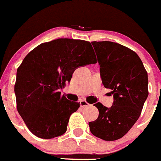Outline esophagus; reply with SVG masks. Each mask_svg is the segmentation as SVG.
Wrapping results in <instances>:
<instances>
[{"instance_id": "obj_1", "label": "esophagus", "mask_w": 161, "mask_h": 161, "mask_svg": "<svg viewBox=\"0 0 161 161\" xmlns=\"http://www.w3.org/2000/svg\"><path fill=\"white\" fill-rule=\"evenodd\" d=\"M80 104L81 107H85V106H89V105H90L88 103H87V101H86V100H84V99H81L80 100Z\"/></svg>"}]
</instances>
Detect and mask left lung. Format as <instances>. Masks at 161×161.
<instances>
[{
	"mask_svg": "<svg viewBox=\"0 0 161 161\" xmlns=\"http://www.w3.org/2000/svg\"><path fill=\"white\" fill-rule=\"evenodd\" d=\"M106 88L112 90L114 103L107 108L95 106L98 117L89 122L91 132L105 140L122 138L132 128L149 95L148 75L138 55L128 47L111 41H92Z\"/></svg>",
	"mask_w": 161,
	"mask_h": 161,
	"instance_id": "8db88e82",
	"label": "left lung"
}]
</instances>
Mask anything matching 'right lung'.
Masks as SVG:
<instances>
[{
    "instance_id": "obj_1",
    "label": "right lung",
    "mask_w": 161,
    "mask_h": 161,
    "mask_svg": "<svg viewBox=\"0 0 161 161\" xmlns=\"http://www.w3.org/2000/svg\"><path fill=\"white\" fill-rule=\"evenodd\" d=\"M97 63L90 42L58 38L31 51L17 69V110L30 131L53 138L66 131L69 117L80 107L61 95L76 69Z\"/></svg>"
}]
</instances>
